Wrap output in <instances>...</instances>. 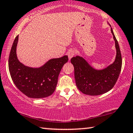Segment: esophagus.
<instances>
[{
  "label": "esophagus",
  "mask_w": 133,
  "mask_h": 133,
  "mask_svg": "<svg viewBox=\"0 0 133 133\" xmlns=\"http://www.w3.org/2000/svg\"><path fill=\"white\" fill-rule=\"evenodd\" d=\"M75 54H76V51L75 50H70V51H69V52L67 53L69 59L70 60L72 57L75 56Z\"/></svg>",
  "instance_id": "obj_1"
}]
</instances>
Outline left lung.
Segmentation results:
<instances>
[{
  "label": "left lung",
  "instance_id": "left-lung-1",
  "mask_svg": "<svg viewBox=\"0 0 133 133\" xmlns=\"http://www.w3.org/2000/svg\"><path fill=\"white\" fill-rule=\"evenodd\" d=\"M111 31L115 41L116 56L114 62L106 68L94 69L79 56L71 58L76 85L83 94L97 96L107 93L114 87L118 79L122 66V58L120 47L112 28Z\"/></svg>",
  "mask_w": 133,
  "mask_h": 133
}]
</instances>
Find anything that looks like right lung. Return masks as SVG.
Listing matches in <instances>:
<instances>
[{
  "mask_svg": "<svg viewBox=\"0 0 133 133\" xmlns=\"http://www.w3.org/2000/svg\"><path fill=\"white\" fill-rule=\"evenodd\" d=\"M19 35L16 37L9 57V69L14 84L30 98H41L51 95L57 84L58 77L68 56L51 58L39 68L26 66L18 60L16 47Z\"/></svg>",
  "mask_w": 133,
  "mask_h": 133,
  "instance_id": "right-lung-1",
  "label": "right lung"
}]
</instances>
